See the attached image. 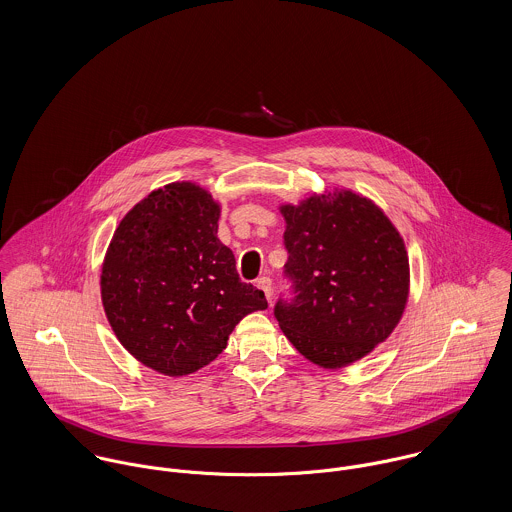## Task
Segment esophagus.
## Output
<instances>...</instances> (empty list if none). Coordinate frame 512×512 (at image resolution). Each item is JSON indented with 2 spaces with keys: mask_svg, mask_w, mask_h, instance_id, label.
<instances>
[{
  "mask_svg": "<svg viewBox=\"0 0 512 512\" xmlns=\"http://www.w3.org/2000/svg\"><path fill=\"white\" fill-rule=\"evenodd\" d=\"M256 286L264 292V295L270 299L272 297V280L268 278V276H264V278H258L256 280Z\"/></svg>",
  "mask_w": 512,
  "mask_h": 512,
  "instance_id": "obj_1",
  "label": "esophagus"
}]
</instances>
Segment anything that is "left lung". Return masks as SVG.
<instances>
[{
  "instance_id": "8db88e82",
  "label": "left lung",
  "mask_w": 512,
  "mask_h": 512,
  "mask_svg": "<svg viewBox=\"0 0 512 512\" xmlns=\"http://www.w3.org/2000/svg\"><path fill=\"white\" fill-rule=\"evenodd\" d=\"M335 195V193H333ZM292 299L274 315L311 363L341 368L368 355L398 325L410 286L404 240L365 197L339 191L284 205Z\"/></svg>"
}]
</instances>
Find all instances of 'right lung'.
<instances>
[{"mask_svg":"<svg viewBox=\"0 0 512 512\" xmlns=\"http://www.w3.org/2000/svg\"><path fill=\"white\" fill-rule=\"evenodd\" d=\"M220 207L195 183L151 191L118 224L100 288L106 317L142 365L183 376L215 361L236 323L266 309L217 238Z\"/></svg>","mask_w":512,"mask_h":512,"instance_id":"1","label":"right lung"}]
</instances>
